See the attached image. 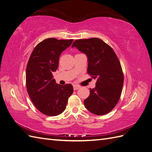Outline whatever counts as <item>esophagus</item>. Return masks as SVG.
Masks as SVG:
<instances>
[{
	"label": "esophagus",
	"instance_id": "obj_1",
	"mask_svg": "<svg viewBox=\"0 0 152 152\" xmlns=\"http://www.w3.org/2000/svg\"><path fill=\"white\" fill-rule=\"evenodd\" d=\"M80 88V86H78V85H73V89H74L75 91L79 89Z\"/></svg>",
	"mask_w": 152,
	"mask_h": 152
}]
</instances>
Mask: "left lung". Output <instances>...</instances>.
Segmentation results:
<instances>
[{
    "instance_id": "8db88e82",
    "label": "left lung",
    "mask_w": 152,
    "mask_h": 152,
    "mask_svg": "<svg viewBox=\"0 0 152 152\" xmlns=\"http://www.w3.org/2000/svg\"><path fill=\"white\" fill-rule=\"evenodd\" d=\"M84 53L88 60L87 73L96 79V87L84 101L86 108L97 115L107 114L114 108L120 99L124 75L120 61L113 49L102 39H78L73 43Z\"/></svg>"
}]
</instances>
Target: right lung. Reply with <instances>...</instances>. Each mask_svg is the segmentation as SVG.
Returning <instances> with one entry per match:
<instances>
[{
	"instance_id": "right-lung-1",
	"label": "right lung",
	"mask_w": 152,
	"mask_h": 152,
	"mask_svg": "<svg viewBox=\"0 0 152 152\" xmlns=\"http://www.w3.org/2000/svg\"><path fill=\"white\" fill-rule=\"evenodd\" d=\"M73 40L55 38L44 40L36 45L27 64V92L35 107L45 115L61 114L73 92L72 84H58L53 75L58 68L59 56Z\"/></svg>"
}]
</instances>
